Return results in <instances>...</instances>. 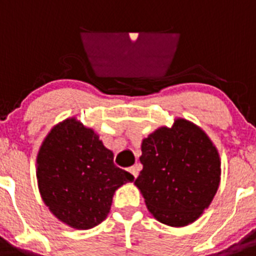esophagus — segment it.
I'll list each match as a JSON object with an SVG mask.
<instances>
[{"label":"esophagus","mask_w":256,"mask_h":256,"mask_svg":"<svg viewBox=\"0 0 256 256\" xmlns=\"http://www.w3.org/2000/svg\"><path fill=\"white\" fill-rule=\"evenodd\" d=\"M128 170H130V173L132 174L133 178H137V176H138V170H137V168H136V166H130Z\"/></svg>","instance_id":"1"}]
</instances>
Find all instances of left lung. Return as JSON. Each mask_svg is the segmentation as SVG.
Wrapping results in <instances>:
<instances>
[{"label": "left lung", "mask_w": 256, "mask_h": 256, "mask_svg": "<svg viewBox=\"0 0 256 256\" xmlns=\"http://www.w3.org/2000/svg\"><path fill=\"white\" fill-rule=\"evenodd\" d=\"M144 169L134 184L148 212L170 227H184L208 209L220 182L216 148L200 126L177 119L141 144Z\"/></svg>", "instance_id": "obj_1"}]
</instances>
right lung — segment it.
<instances>
[{
    "label": "right lung",
    "instance_id": "add662e5",
    "mask_svg": "<svg viewBox=\"0 0 256 256\" xmlns=\"http://www.w3.org/2000/svg\"><path fill=\"white\" fill-rule=\"evenodd\" d=\"M133 176L114 164V154L76 118L56 124L37 155L40 198L50 212L76 230L105 220L112 196Z\"/></svg>",
    "mask_w": 256,
    "mask_h": 256
}]
</instances>
